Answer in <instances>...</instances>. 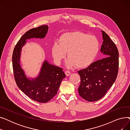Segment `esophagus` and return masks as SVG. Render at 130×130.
<instances>
[{
    "label": "esophagus",
    "mask_w": 130,
    "mask_h": 130,
    "mask_svg": "<svg viewBox=\"0 0 130 130\" xmlns=\"http://www.w3.org/2000/svg\"><path fill=\"white\" fill-rule=\"evenodd\" d=\"M65 73L66 75L67 76H70V75L71 74V72H70L69 71H65Z\"/></svg>",
    "instance_id": "obj_1"
}]
</instances>
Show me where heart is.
Listing matches in <instances>:
<instances>
[{"label": "heart", "mask_w": 130, "mask_h": 130, "mask_svg": "<svg viewBox=\"0 0 130 130\" xmlns=\"http://www.w3.org/2000/svg\"><path fill=\"white\" fill-rule=\"evenodd\" d=\"M100 50V42L96 36L79 31L64 33L52 48L53 56L57 63H60L67 53V66H77L80 69L92 65Z\"/></svg>", "instance_id": "heart-1"}]
</instances>
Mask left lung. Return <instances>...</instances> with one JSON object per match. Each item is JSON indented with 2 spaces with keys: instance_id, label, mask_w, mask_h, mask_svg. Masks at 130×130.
Segmentation results:
<instances>
[{
  "instance_id": "1",
  "label": "left lung",
  "mask_w": 130,
  "mask_h": 130,
  "mask_svg": "<svg viewBox=\"0 0 130 130\" xmlns=\"http://www.w3.org/2000/svg\"><path fill=\"white\" fill-rule=\"evenodd\" d=\"M102 32L103 42L101 52L105 57L78 71L80 77L79 95L88 102L97 101L103 98L115 82L118 74V50L107 34L104 31Z\"/></svg>"
}]
</instances>
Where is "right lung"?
Instances as JSON below:
<instances>
[{"label":"right lung","mask_w":130,"mask_h":130,"mask_svg":"<svg viewBox=\"0 0 130 130\" xmlns=\"http://www.w3.org/2000/svg\"><path fill=\"white\" fill-rule=\"evenodd\" d=\"M48 29V26L44 25L26 31L16 45L12 56L13 75L17 86L27 96L39 103H46L55 96L66 75L63 69L51 65L45 60L39 76L32 80L27 78L20 65V51L26 39L44 38Z\"/></svg>","instance_id":"obj_1"}]
</instances>
